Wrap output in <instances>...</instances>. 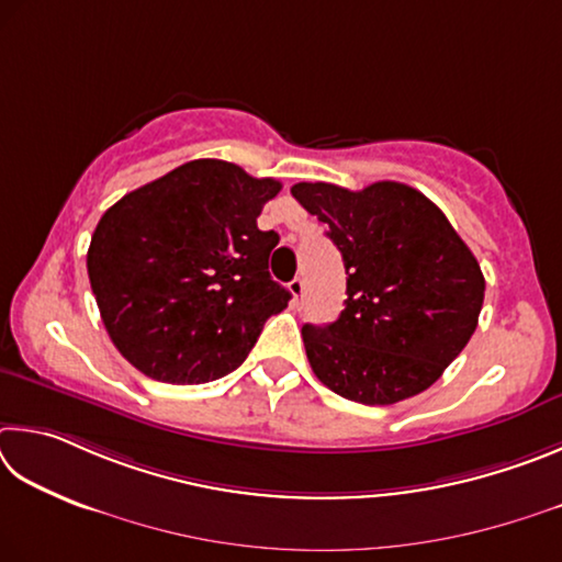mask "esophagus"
<instances>
[{
  "mask_svg": "<svg viewBox=\"0 0 562 562\" xmlns=\"http://www.w3.org/2000/svg\"><path fill=\"white\" fill-rule=\"evenodd\" d=\"M289 289H291V293H293V301L299 303V299H303V293H306V281H303L301 276H299V279H293V281L289 283Z\"/></svg>",
  "mask_w": 562,
  "mask_h": 562,
  "instance_id": "obj_1",
  "label": "esophagus"
}]
</instances>
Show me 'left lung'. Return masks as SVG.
Returning <instances> with one entry per match:
<instances>
[{
  "instance_id": "left-lung-1",
  "label": "left lung",
  "mask_w": 562,
  "mask_h": 562,
  "mask_svg": "<svg viewBox=\"0 0 562 562\" xmlns=\"http://www.w3.org/2000/svg\"><path fill=\"white\" fill-rule=\"evenodd\" d=\"M291 194L328 224L348 273L338 321L301 330L316 378L360 405H395L435 385L474 336L486 289L445 212L402 182L360 192L299 182Z\"/></svg>"
}]
</instances>
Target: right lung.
Listing matches in <instances>:
<instances>
[{"instance_id":"add662e5","label":"right lung","mask_w":562,"mask_h":562,"mask_svg":"<svg viewBox=\"0 0 562 562\" xmlns=\"http://www.w3.org/2000/svg\"><path fill=\"white\" fill-rule=\"evenodd\" d=\"M281 192L224 160H192L108 210L86 266L103 326L143 375L200 385L229 375L291 293L269 273L279 234L256 216Z\"/></svg>"}]
</instances>
